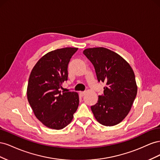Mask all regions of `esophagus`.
I'll return each instance as SVG.
<instances>
[{
    "mask_svg": "<svg viewBox=\"0 0 160 160\" xmlns=\"http://www.w3.org/2000/svg\"><path fill=\"white\" fill-rule=\"evenodd\" d=\"M85 95V91H80L79 92V96L80 97H83Z\"/></svg>",
    "mask_w": 160,
    "mask_h": 160,
    "instance_id": "34e87169",
    "label": "esophagus"
}]
</instances>
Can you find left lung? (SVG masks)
Wrapping results in <instances>:
<instances>
[{
	"instance_id": "obj_1",
	"label": "left lung",
	"mask_w": 160,
	"mask_h": 160,
	"mask_svg": "<svg viewBox=\"0 0 160 160\" xmlns=\"http://www.w3.org/2000/svg\"><path fill=\"white\" fill-rule=\"evenodd\" d=\"M83 54L93 65L98 81L105 83L92 112L101 124L117 125L128 115L137 95L134 72L122 57L106 48H89Z\"/></svg>"
}]
</instances>
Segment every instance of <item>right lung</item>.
I'll return each mask as SVG.
<instances>
[{"label":"right lung","instance_id":"obj_1","mask_svg":"<svg viewBox=\"0 0 160 160\" xmlns=\"http://www.w3.org/2000/svg\"><path fill=\"white\" fill-rule=\"evenodd\" d=\"M78 48L66 47L47 53L33 67L28 79L27 99L36 118L49 128L69 124L78 108L76 92L60 91L67 81L68 65Z\"/></svg>","mask_w":160,"mask_h":160}]
</instances>
